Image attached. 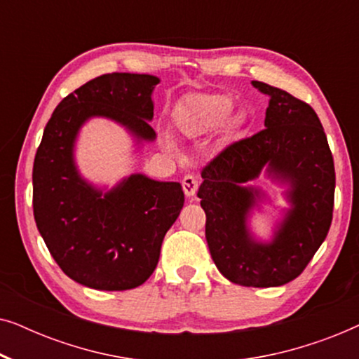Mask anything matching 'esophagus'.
Here are the masks:
<instances>
[{
    "mask_svg": "<svg viewBox=\"0 0 359 359\" xmlns=\"http://www.w3.org/2000/svg\"><path fill=\"white\" fill-rule=\"evenodd\" d=\"M198 186H199L198 180H196L193 175H186L183 178V191L188 198H193L196 191H198Z\"/></svg>",
    "mask_w": 359,
    "mask_h": 359,
    "instance_id": "34e87169",
    "label": "esophagus"
}]
</instances>
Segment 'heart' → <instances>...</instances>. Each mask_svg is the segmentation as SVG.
Returning <instances> with one entry per match:
<instances>
[{
    "label": "heart",
    "instance_id": "1",
    "mask_svg": "<svg viewBox=\"0 0 359 359\" xmlns=\"http://www.w3.org/2000/svg\"><path fill=\"white\" fill-rule=\"evenodd\" d=\"M232 101L224 95H193L175 107V124L186 137H198L224 124Z\"/></svg>",
    "mask_w": 359,
    "mask_h": 359
}]
</instances>
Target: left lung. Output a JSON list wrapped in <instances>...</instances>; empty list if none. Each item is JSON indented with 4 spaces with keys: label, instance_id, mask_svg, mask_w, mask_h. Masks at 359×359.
<instances>
[{
    "label": "left lung",
    "instance_id": "obj_1",
    "mask_svg": "<svg viewBox=\"0 0 359 359\" xmlns=\"http://www.w3.org/2000/svg\"><path fill=\"white\" fill-rule=\"evenodd\" d=\"M269 97L264 127L220 151L203 170L198 191L205 240L215 266L247 287H276L296 279L325 240L335 198V166L316 111L287 91L252 81ZM264 170L287 188L290 209L269 243L248 219L266 198L248 180Z\"/></svg>",
    "mask_w": 359,
    "mask_h": 359
}]
</instances>
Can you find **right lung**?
Segmentation results:
<instances>
[{
  "mask_svg": "<svg viewBox=\"0 0 359 359\" xmlns=\"http://www.w3.org/2000/svg\"><path fill=\"white\" fill-rule=\"evenodd\" d=\"M154 75L107 73L63 97L43 129L32 170L34 219L48 252L73 281L126 291L155 271L160 248L183 209L180 183L142 173L111 189L85 180L75 161L80 129L93 117L124 127L135 145L156 139Z\"/></svg>",
  "mask_w": 359,
  "mask_h": 359,
  "instance_id": "obj_1",
  "label": "right lung"
}]
</instances>
